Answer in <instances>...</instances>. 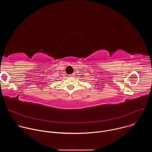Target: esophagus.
<instances>
[{
    "instance_id": "esophagus-1",
    "label": "esophagus",
    "mask_w": 152,
    "mask_h": 152,
    "mask_svg": "<svg viewBox=\"0 0 152 152\" xmlns=\"http://www.w3.org/2000/svg\"><path fill=\"white\" fill-rule=\"evenodd\" d=\"M75 76V74H72V75H70V77H73V76Z\"/></svg>"
}]
</instances>
